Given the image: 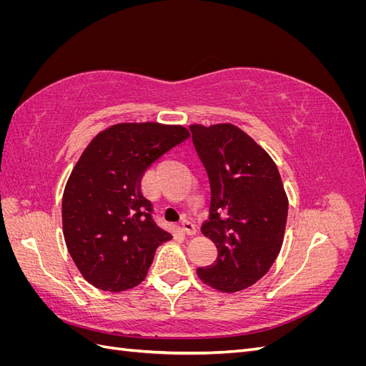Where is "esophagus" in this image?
Wrapping results in <instances>:
<instances>
[{
	"label": "esophagus",
	"mask_w": 366,
	"mask_h": 366,
	"mask_svg": "<svg viewBox=\"0 0 366 366\" xmlns=\"http://www.w3.org/2000/svg\"><path fill=\"white\" fill-rule=\"evenodd\" d=\"M182 230L186 235H195L197 234V226L194 224L192 219H183L182 221Z\"/></svg>",
	"instance_id": "1"
}]
</instances>
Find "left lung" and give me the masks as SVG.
Here are the masks:
<instances>
[{"label": "left lung", "instance_id": "obj_1", "mask_svg": "<svg viewBox=\"0 0 366 366\" xmlns=\"http://www.w3.org/2000/svg\"><path fill=\"white\" fill-rule=\"evenodd\" d=\"M189 128L212 194L202 232L218 250L217 261L198 267L197 274L215 290L241 292L278 258L289 198L278 166L244 131L232 124Z\"/></svg>", "mask_w": 366, "mask_h": 366}]
</instances>
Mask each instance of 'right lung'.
<instances>
[{"label":"right lung","mask_w":366,"mask_h":366,"mask_svg":"<svg viewBox=\"0 0 366 366\" xmlns=\"http://www.w3.org/2000/svg\"><path fill=\"white\" fill-rule=\"evenodd\" d=\"M189 136L182 125L124 122L99 132L74 164L62 195V232L77 270L96 289L139 285L156 249L172 238L152 219L140 183Z\"/></svg>","instance_id":"right-lung-1"}]
</instances>
